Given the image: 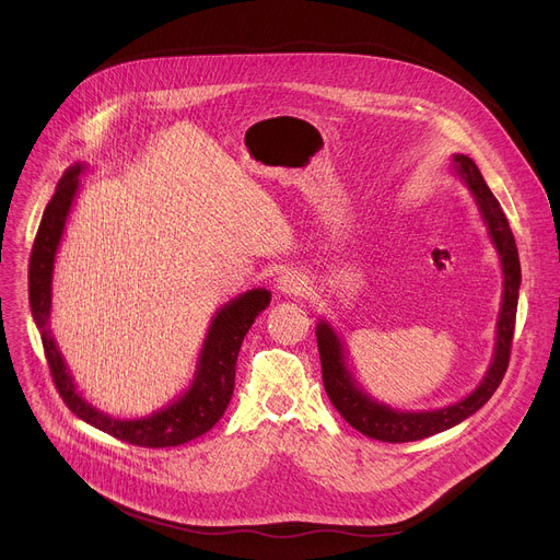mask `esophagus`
<instances>
[{
    "instance_id": "esophagus-1",
    "label": "esophagus",
    "mask_w": 560,
    "mask_h": 560,
    "mask_svg": "<svg viewBox=\"0 0 560 560\" xmlns=\"http://www.w3.org/2000/svg\"><path fill=\"white\" fill-rule=\"evenodd\" d=\"M277 290L285 296H299L303 290H306V279H303V275L296 270H288L277 279Z\"/></svg>"
}]
</instances>
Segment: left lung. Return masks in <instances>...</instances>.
<instances>
[{
    "label": "left lung",
    "instance_id": "left-lung-1",
    "mask_svg": "<svg viewBox=\"0 0 560 560\" xmlns=\"http://www.w3.org/2000/svg\"><path fill=\"white\" fill-rule=\"evenodd\" d=\"M451 170L463 178V183L469 187L476 206L480 210V217L487 225L489 238L500 257L502 266V303L495 324V346L491 364L478 384L474 393H469L465 399L444 406V409L435 411H397L390 409L388 404H382L373 399L360 384L352 377V373L346 366V350L335 332V328L328 322L317 324V346L322 358V375H324V388L332 401L335 409L341 413V418L360 433L380 440V442H416L424 440L429 435H435L440 431H446L455 424H460L469 416H474L478 409L489 401V397L500 386L506 366H510V352H512V339H514V326H516V308H518V288H521V261H518V247L506 221L504 212L500 210V202L487 187L480 170L469 156L455 154Z\"/></svg>",
    "mask_w": 560,
    "mask_h": 560
}]
</instances>
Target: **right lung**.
<instances>
[{"instance_id": "right-lung-1", "label": "right lung", "mask_w": 560, "mask_h": 560, "mask_svg": "<svg viewBox=\"0 0 560 560\" xmlns=\"http://www.w3.org/2000/svg\"><path fill=\"white\" fill-rule=\"evenodd\" d=\"M82 165H73L60 178L54 198L42 214V223L33 243L31 264H28V301L31 313L39 328L46 362L54 375L56 388L62 395L69 409L84 420L86 424L105 431L122 442L149 448L178 446L202 433H208L225 413L234 393L236 358L254 319L268 308L270 292L266 288H254L236 299L228 301L217 311L210 330L202 341L198 364L189 388L167 404L165 409L136 420H118L103 411H97L78 390L75 382L62 360V352L50 335V283H54V264L56 254L65 234L67 217L75 200L80 187Z\"/></svg>"}]
</instances>
